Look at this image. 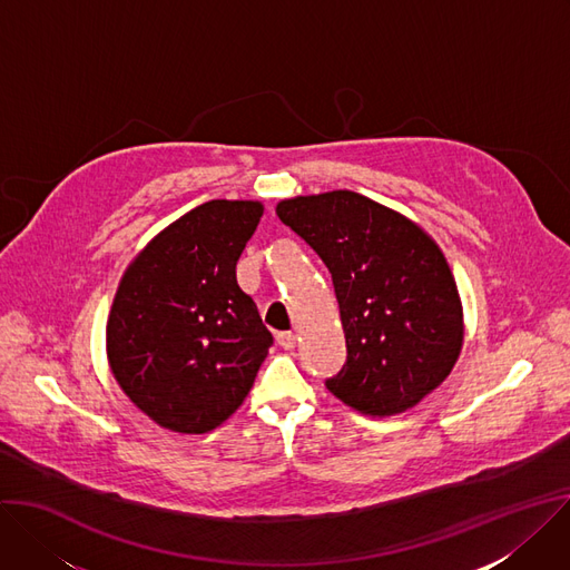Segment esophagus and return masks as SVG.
Returning <instances> with one entry per match:
<instances>
[{"label": "esophagus", "mask_w": 570, "mask_h": 570, "mask_svg": "<svg viewBox=\"0 0 570 570\" xmlns=\"http://www.w3.org/2000/svg\"><path fill=\"white\" fill-rule=\"evenodd\" d=\"M277 343L284 347V350H293L295 343H297V336L293 332H282L277 334Z\"/></svg>", "instance_id": "34e87169"}]
</instances>
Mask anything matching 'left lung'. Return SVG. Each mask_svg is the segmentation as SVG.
<instances>
[{
	"label": "left lung",
	"mask_w": 570,
	"mask_h": 570,
	"mask_svg": "<svg viewBox=\"0 0 570 570\" xmlns=\"http://www.w3.org/2000/svg\"><path fill=\"white\" fill-rule=\"evenodd\" d=\"M277 216L332 273L347 358L325 386L366 416L416 406L456 364L463 308L434 238L352 190L282 199Z\"/></svg>",
	"instance_id": "8db88e82"
}]
</instances>
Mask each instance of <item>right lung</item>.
<instances>
[{
	"label": "right lung",
	"instance_id": "right-lung-1",
	"mask_svg": "<svg viewBox=\"0 0 570 570\" xmlns=\"http://www.w3.org/2000/svg\"><path fill=\"white\" fill-rule=\"evenodd\" d=\"M262 216V202H204L154 236L120 279L107 323L109 366L125 395L166 430L223 425L273 345L236 282Z\"/></svg>",
	"mask_w": 570,
	"mask_h": 570
}]
</instances>
